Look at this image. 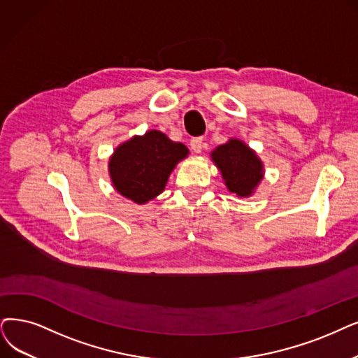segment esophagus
Instances as JSON below:
<instances>
[{"mask_svg":"<svg viewBox=\"0 0 358 358\" xmlns=\"http://www.w3.org/2000/svg\"><path fill=\"white\" fill-rule=\"evenodd\" d=\"M189 145H191V150H192L194 152H201V150H203V138H201V136L192 138Z\"/></svg>","mask_w":358,"mask_h":358,"instance_id":"1","label":"esophagus"}]
</instances>
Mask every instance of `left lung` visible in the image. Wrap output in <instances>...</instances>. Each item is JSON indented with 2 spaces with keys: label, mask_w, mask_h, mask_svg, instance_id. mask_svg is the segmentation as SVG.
Here are the masks:
<instances>
[{
  "label": "left lung",
  "mask_w": 358,
  "mask_h": 358,
  "mask_svg": "<svg viewBox=\"0 0 358 358\" xmlns=\"http://www.w3.org/2000/svg\"><path fill=\"white\" fill-rule=\"evenodd\" d=\"M211 157L222 170L227 189L239 196L251 195L263 178V164L259 157L238 139L217 147Z\"/></svg>",
  "instance_id": "left-lung-1"
}]
</instances>
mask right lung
<instances>
[{
    "instance_id": "1",
    "label": "right lung",
    "mask_w": 358,
    "mask_h": 358,
    "mask_svg": "<svg viewBox=\"0 0 358 358\" xmlns=\"http://www.w3.org/2000/svg\"><path fill=\"white\" fill-rule=\"evenodd\" d=\"M187 155V147L159 131L135 136L122 144L110 159L114 188L132 201L144 204L162 194L170 171Z\"/></svg>"
}]
</instances>
